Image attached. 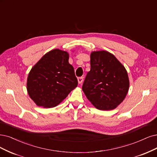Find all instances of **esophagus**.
Returning <instances> with one entry per match:
<instances>
[{"mask_svg": "<svg viewBox=\"0 0 157 157\" xmlns=\"http://www.w3.org/2000/svg\"><path fill=\"white\" fill-rule=\"evenodd\" d=\"M78 83L79 84L82 83L83 82V77H79L78 78Z\"/></svg>", "mask_w": 157, "mask_h": 157, "instance_id": "1", "label": "esophagus"}]
</instances>
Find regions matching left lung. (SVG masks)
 Wrapping results in <instances>:
<instances>
[{"label": "left lung", "mask_w": 157, "mask_h": 157, "mask_svg": "<svg viewBox=\"0 0 157 157\" xmlns=\"http://www.w3.org/2000/svg\"><path fill=\"white\" fill-rule=\"evenodd\" d=\"M129 80L126 69L113 54L105 50L90 54V71L82 90L96 109L109 111L117 108L128 92Z\"/></svg>", "instance_id": "1"}]
</instances>
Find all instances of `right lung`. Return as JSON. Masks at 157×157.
I'll use <instances>...</instances> for the list:
<instances>
[{"mask_svg": "<svg viewBox=\"0 0 157 157\" xmlns=\"http://www.w3.org/2000/svg\"><path fill=\"white\" fill-rule=\"evenodd\" d=\"M68 59L67 52L54 49L44 54L31 69L27 91L37 106H57L78 86L74 67Z\"/></svg>", "mask_w": 157, "mask_h": 157, "instance_id": "add662e5", "label": "right lung"}]
</instances>
